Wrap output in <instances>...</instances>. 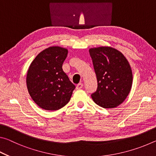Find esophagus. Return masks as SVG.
<instances>
[{"label":"esophagus","instance_id":"34e87169","mask_svg":"<svg viewBox=\"0 0 156 156\" xmlns=\"http://www.w3.org/2000/svg\"><path fill=\"white\" fill-rule=\"evenodd\" d=\"M83 83H79V84H77V85H76V89H80L83 88Z\"/></svg>","mask_w":156,"mask_h":156}]
</instances>
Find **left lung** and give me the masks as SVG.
<instances>
[{
    "label": "left lung",
    "instance_id": "1",
    "mask_svg": "<svg viewBox=\"0 0 156 156\" xmlns=\"http://www.w3.org/2000/svg\"><path fill=\"white\" fill-rule=\"evenodd\" d=\"M89 54L98 81L92 99L105 109L118 107L125 101L131 89L133 74L128 60L120 51L111 47L91 48Z\"/></svg>",
    "mask_w": 156,
    "mask_h": 156
}]
</instances>
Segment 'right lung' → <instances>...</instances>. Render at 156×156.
<instances>
[{"instance_id": "obj_1", "label": "right lung", "mask_w": 156, "mask_h": 156, "mask_svg": "<svg viewBox=\"0 0 156 156\" xmlns=\"http://www.w3.org/2000/svg\"><path fill=\"white\" fill-rule=\"evenodd\" d=\"M67 53L65 48L49 47L39 53L29 67L26 78L28 92L44 110H58L65 106L76 88L62 68Z\"/></svg>"}]
</instances>
